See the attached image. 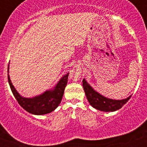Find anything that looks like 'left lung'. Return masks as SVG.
<instances>
[{"instance_id": "left-lung-1", "label": "left lung", "mask_w": 147, "mask_h": 147, "mask_svg": "<svg viewBox=\"0 0 147 147\" xmlns=\"http://www.w3.org/2000/svg\"><path fill=\"white\" fill-rule=\"evenodd\" d=\"M82 85L86 97L90 105L96 110L104 112H113L115 110L121 108L123 105H125L131 96L127 98L121 100H115L104 96L98 92L96 91L88 83L85 79H83Z\"/></svg>"}]
</instances>
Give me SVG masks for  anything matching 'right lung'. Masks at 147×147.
I'll use <instances>...</instances> for the list:
<instances>
[{
	"instance_id": "right-lung-1",
	"label": "right lung",
	"mask_w": 147,
	"mask_h": 147,
	"mask_svg": "<svg viewBox=\"0 0 147 147\" xmlns=\"http://www.w3.org/2000/svg\"><path fill=\"white\" fill-rule=\"evenodd\" d=\"M9 65H8V73L9 68ZM68 74H69L67 73L62 76L53 89L46 90L42 94L32 98H25L19 94L12 85L9 74L8 81L14 96L24 110L34 115H44L54 111L59 105L64 94L65 88L67 85Z\"/></svg>"
}]
</instances>
